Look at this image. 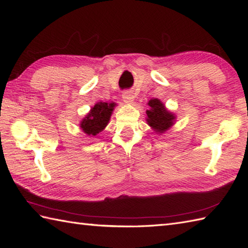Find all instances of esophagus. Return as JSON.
I'll return each instance as SVG.
<instances>
[{"mask_svg":"<svg viewBox=\"0 0 248 248\" xmlns=\"http://www.w3.org/2000/svg\"><path fill=\"white\" fill-rule=\"evenodd\" d=\"M123 99L125 103H132L134 100V94L132 92L125 91L123 93Z\"/></svg>","mask_w":248,"mask_h":248,"instance_id":"esophagus-1","label":"esophagus"}]
</instances>
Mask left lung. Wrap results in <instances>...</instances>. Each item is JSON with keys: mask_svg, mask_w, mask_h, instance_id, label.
I'll return each instance as SVG.
<instances>
[{"mask_svg": "<svg viewBox=\"0 0 248 248\" xmlns=\"http://www.w3.org/2000/svg\"><path fill=\"white\" fill-rule=\"evenodd\" d=\"M149 109L146 110L147 124L156 133H164L173 124L176 119L175 114L167 110L159 99H151L148 102Z\"/></svg>", "mask_w": 248, "mask_h": 248, "instance_id": "8db88e82", "label": "left lung"}]
</instances>
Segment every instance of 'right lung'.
<instances>
[{
    "label": "right lung",
    "mask_w": 248,
    "mask_h": 248,
    "mask_svg": "<svg viewBox=\"0 0 248 248\" xmlns=\"http://www.w3.org/2000/svg\"><path fill=\"white\" fill-rule=\"evenodd\" d=\"M115 105L116 103L114 102H99L94 104L91 112L85 116V118L80 124V127L84 131V133H86L89 136H96L98 133L103 131L108 124Z\"/></svg>",
    "instance_id": "obj_1"
}]
</instances>
